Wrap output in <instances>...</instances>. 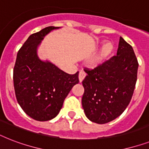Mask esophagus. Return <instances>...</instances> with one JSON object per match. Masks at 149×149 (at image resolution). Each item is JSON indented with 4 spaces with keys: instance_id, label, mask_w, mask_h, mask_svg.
<instances>
[{
    "instance_id": "esophagus-1",
    "label": "esophagus",
    "mask_w": 149,
    "mask_h": 149,
    "mask_svg": "<svg viewBox=\"0 0 149 149\" xmlns=\"http://www.w3.org/2000/svg\"><path fill=\"white\" fill-rule=\"evenodd\" d=\"M85 77H86V72H84V71H83V70L79 71V82L83 81V80L84 79V78H85Z\"/></svg>"
}]
</instances>
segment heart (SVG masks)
<instances>
[{
  "mask_svg": "<svg viewBox=\"0 0 149 149\" xmlns=\"http://www.w3.org/2000/svg\"><path fill=\"white\" fill-rule=\"evenodd\" d=\"M113 50V45L112 43L108 42L105 44L103 46L101 51L100 52L97 57L95 58V63H100L105 60L107 57H108Z\"/></svg>",
  "mask_w": 149,
  "mask_h": 149,
  "instance_id": "obj_1",
  "label": "heart"
}]
</instances>
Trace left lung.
<instances>
[{
    "label": "left lung",
    "mask_w": 149,
    "mask_h": 149,
    "mask_svg": "<svg viewBox=\"0 0 149 149\" xmlns=\"http://www.w3.org/2000/svg\"><path fill=\"white\" fill-rule=\"evenodd\" d=\"M139 63L132 45L120 37L117 56L87 73L82 84V106L94 123L106 124L121 114L128 106L137 81Z\"/></svg>",
    "instance_id": "left-lung-1"
}]
</instances>
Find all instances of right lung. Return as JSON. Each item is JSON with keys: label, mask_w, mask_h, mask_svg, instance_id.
<instances>
[{"label": "right lung", "mask_w": 149, "mask_h": 149, "mask_svg": "<svg viewBox=\"0 0 149 149\" xmlns=\"http://www.w3.org/2000/svg\"><path fill=\"white\" fill-rule=\"evenodd\" d=\"M58 27L49 26L29 36L18 50L13 70L15 96L25 113L36 120L56 117L72 86L79 83V72L68 74L49 62H42L36 49L44 36Z\"/></svg>", "instance_id": "obj_1"}]
</instances>
